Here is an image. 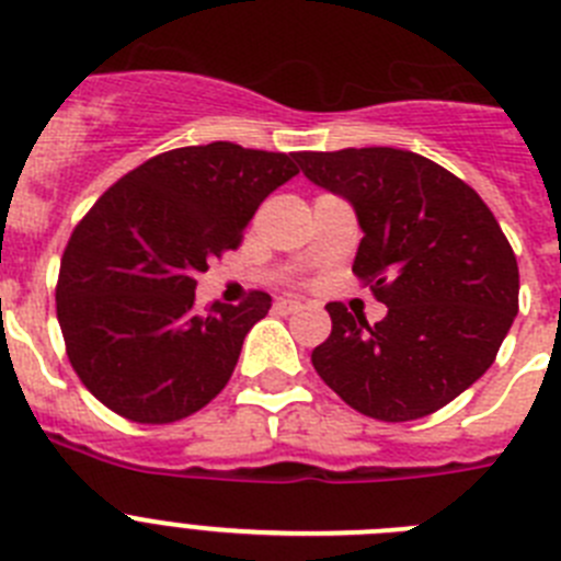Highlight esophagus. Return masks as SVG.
<instances>
[{"mask_svg": "<svg viewBox=\"0 0 561 561\" xmlns=\"http://www.w3.org/2000/svg\"><path fill=\"white\" fill-rule=\"evenodd\" d=\"M297 309H300V300H295V297H277L275 300L277 314H291V311Z\"/></svg>", "mask_w": 561, "mask_h": 561, "instance_id": "1", "label": "esophagus"}]
</instances>
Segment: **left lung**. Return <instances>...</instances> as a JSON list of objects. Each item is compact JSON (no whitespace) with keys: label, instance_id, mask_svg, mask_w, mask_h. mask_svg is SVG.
Masks as SVG:
<instances>
[{"label":"left lung","instance_id":"left-lung-1","mask_svg":"<svg viewBox=\"0 0 561 561\" xmlns=\"http://www.w3.org/2000/svg\"><path fill=\"white\" fill-rule=\"evenodd\" d=\"M314 185L348 199L362 227L354 275L388 306L370 325L329 304L311 351L320 379L359 413L413 421L492 368L517 317L519 270L494 213L447 168L401 148L297 153Z\"/></svg>","mask_w":561,"mask_h":561}]
</instances>
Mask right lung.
<instances>
[{
    "mask_svg": "<svg viewBox=\"0 0 561 561\" xmlns=\"http://www.w3.org/2000/svg\"><path fill=\"white\" fill-rule=\"evenodd\" d=\"M297 153L210 142L157 153L114 182L72 230L56 311L87 390L137 424H171L225 390L272 297L196 309V275L241 244Z\"/></svg>",
    "mask_w": 561,
    "mask_h": 561,
    "instance_id": "1",
    "label": "right lung"
}]
</instances>
